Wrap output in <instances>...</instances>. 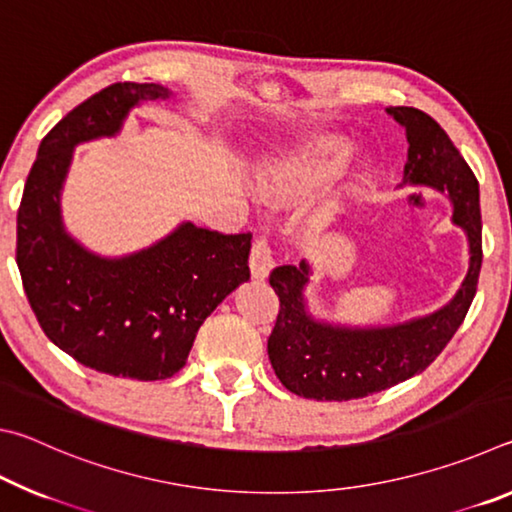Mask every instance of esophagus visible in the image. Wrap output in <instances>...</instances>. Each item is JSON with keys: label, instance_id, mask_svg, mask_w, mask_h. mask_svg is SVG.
Listing matches in <instances>:
<instances>
[{"label": "esophagus", "instance_id": "esophagus-1", "mask_svg": "<svg viewBox=\"0 0 512 512\" xmlns=\"http://www.w3.org/2000/svg\"><path fill=\"white\" fill-rule=\"evenodd\" d=\"M275 266V259L271 253V246H268V241L264 237H259L253 250H250V273H253L255 280H266L268 273L273 271Z\"/></svg>", "mask_w": 512, "mask_h": 512}]
</instances>
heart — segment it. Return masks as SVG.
I'll return each instance as SVG.
<instances>
[{
    "label": "heart",
    "instance_id": "heart-1",
    "mask_svg": "<svg viewBox=\"0 0 512 512\" xmlns=\"http://www.w3.org/2000/svg\"><path fill=\"white\" fill-rule=\"evenodd\" d=\"M350 155V144L339 135H311L289 158L262 173V189L273 201H298L320 192L339 176Z\"/></svg>",
    "mask_w": 512,
    "mask_h": 512
}]
</instances>
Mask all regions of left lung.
Instances as JSON below:
<instances>
[{
    "label": "left lung",
    "instance_id": "1",
    "mask_svg": "<svg viewBox=\"0 0 512 512\" xmlns=\"http://www.w3.org/2000/svg\"><path fill=\"white\" fill-rule=\"evenodd\" d=\"M406 131L409 155L404 185L431 187L454 205L452 221L463 228L470 264L454 298L427 316L397 325L357 327L311 316L305 300L309 262L273 268L271 287L280 314L268 336V359L277 379L307 400L348 402L386 391L418 375L445 350L470 309L481 271L479 183L436 119L418 108H386Z\"/></svg>",
    "mask_w": 512,
    "mask_h": 512
}]
</instances>
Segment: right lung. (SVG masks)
Here are the masks:
<instances>
[{
    "label": "right lung",
    "mask_w": 512,
    "mask_h": 512,
    "mask_svg": "<svg viewBox=\"0 0 512 512\" xmlns=\"http://www.w3.org/2000/svg\"><path fill=\"white\" fill-rule=\"evenodd\" d=\"M169 97L158 83H115L67 112L40 142L17 210L15 259L42 332L83 366L137 381L176 375L203 320L250 277V232L183 221L149 248L101 257L65 230L76 146L115 137L135 106Z\"/></svg>",
    "instance_id": "obj_1"
}]
</instances>
